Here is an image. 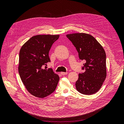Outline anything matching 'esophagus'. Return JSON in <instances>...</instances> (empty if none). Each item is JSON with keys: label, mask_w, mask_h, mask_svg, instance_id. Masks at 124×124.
<instances>
[{"label": "esophagus", "mask_w": 124, "mask_h": 124, "mask_svg": "<svg viewBox=\"0 0 124 124\" xmlns=\"http://www.w3.org/2000/svg\"><path fill=\"white\" fill-rule=\"evenodd\" d=\"M67 74V72H62L61 74L62 75V76H65V75H66Z\"/></svg>", "instance_id": "1"}]
</instances>
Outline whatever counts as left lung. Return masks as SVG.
Masks as SVG:
<instances>
[{"mask_svg": "<svg viewBox=\"0 0 124 124\" xmlns=\"http://www.w3.org/2000/svg\"><path fill=\"white\" fill-rule=\"evenodd\" d=\"M76 47L78 57L84 61L82 70L76 83L77 91L91 95L98 92L107 77L106 54L97 40L89 34L75 33L66 35Z\"/></svg>", "mask_w": 124, "mask_h": 124, "instance_id": "1", "label": "left lung"}]
</instances>
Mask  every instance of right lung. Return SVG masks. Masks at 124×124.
Listing matches in <instances>:
<instances>
[{
    "instance_id": "add662e5",
    "label": "right lung",
    "mask_w": 124,
    "mask_h": 124,
    "mask_svg": "<svg viewBox=\"0 0 124 124\" xmlns=\"http://www.w3.org/2000/svg\"><path fill=\"white\" fill-rule=\"evenodd\" d=\"M59 35H37L32 37L22 46L19 54L18 72L28 92L36 97L43 98L53 93L59 77L52 69H43L50 62L48 53Z\"/></svg>"
}]
</instances>
